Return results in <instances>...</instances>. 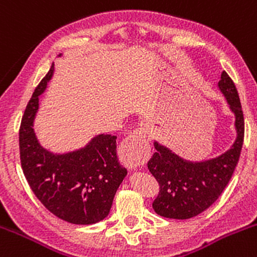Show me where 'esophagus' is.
Segmentation results:
<instances>
[{
	"mask_svg": "<svg viewBox=\"0 0 257 257\" xmlns=\"http://www.w3.org/2000/svg\"><path fill=\"white\" fill-rule=\"evenodd\" d=\"M120 153L121 161L130 169L145 165L151 153L147 128L139 127L131 132L121 144Z\"/></svg>",
	"mask_w": 257,
	"mask_h": 257,
	"instance_id": "34e87169",
	"label": "esophagus"
}]
</instances>
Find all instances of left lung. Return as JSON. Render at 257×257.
<instances>
[{
    "instance_id": "8db88e82",
    "label": "left lung",
    "mask_w": 257,
    "mask_h": 257,
    "mask_svg": "<svg viewBox=\"0 0 257 257\" xmlns=\"http://www.w3.org/2000/svg\"><path fill=\"white\" fill-rule=\"evenodd\" d=\"M219 90L235 116L236 139L229 150L210 160L193 162L155 141L156 152L147 167L160 183V193L152 207L169 219H189L210 207L223 193L239 162L244 144V113L234 81L221 73Z\"/></svg>"
}]
</instances>
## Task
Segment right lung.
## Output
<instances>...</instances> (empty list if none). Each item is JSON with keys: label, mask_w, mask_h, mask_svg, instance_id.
Listing matches in <instances>:
<instances>
[{"label": "right lung", "mask_w": 257, "mask_h": 257, "mask_svg": "<svg viewBox=\"0 0 257 257\" xmlns=\"http://www.w3.org/2000/svg\"><path fill=\"white\" fill-rule=\"evenodd\" d=\"M62 54H59V57ZM54 74V63L34 90L20 127L21 165L28 184L52 214L88 225L106 218L116 190L127 174L116 155V136L100 134L84 147L54 153L39 144L34 118L39 96Z\"/></svg>", "instance_id": "obj_1"}]
</instances>
